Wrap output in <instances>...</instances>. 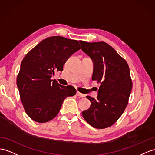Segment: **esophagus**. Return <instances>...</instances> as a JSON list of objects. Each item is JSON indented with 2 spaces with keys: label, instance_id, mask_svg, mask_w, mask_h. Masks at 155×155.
Returning <instances> with one entry per match:
<instances>
[{
  "label": "esophagus",
  "instance_id": "34e87169",
  "mask_svg": "<svg viewBox=\"0 0 155 155\" xmlns=\"http://www.w3.org/2000/svg\"><path fill=\"white\" fill-rule=\"evenodd\" d=\"M76 95L78 96V97H85V95H84V94H82V93H80L79 91H77Z\"/></svg>",
  "mask_w": 155,
  "mask_h": 155
}]
</instances>
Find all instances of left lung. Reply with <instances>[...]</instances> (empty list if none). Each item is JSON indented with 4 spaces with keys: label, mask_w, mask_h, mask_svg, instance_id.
Wrapping results in <instances>:
<instances>
[{
    "label": "left lung",
    "mask_w": 155,
    "mask_h": 155,
    "mask_svg": "<svg viewBox=\"0 0 155 155\" xmlns=\"http://www.w3.org/2000/svg\"><path fill=\"white\" fill-rule=\"evenodd\" d=\"M80 43L82 51L93 60L92 80L101 82L97 99L86 97L91 107L82 116L93 127L104 129L118 120L127 105L132 89L129 66L107 43Z\"/></svg>",
    "instance_id": "8db88e82"
}]
</instances>
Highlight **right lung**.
Segmentation results:
<instances>
[{
  "mask_svg": "<svg viewBox=\"0 0 155 155\" xmlns=\"http://www.w3.org/2000/svg\"><path fill=\"white\" fill-rule=\"evenodd\" d=\"M80 49L77 40L52 36L25 56L16 82L24 110L33 121L44 123L52 120L64 100L75 95L74 87L60 85L51 78L55 71H62L66 60Z\"/></svg>",
  "mask_w": 155,
  "mask_h": 155,
  "instance_id": "obj_1",
  "label": "right lung"
}]
</instances>
